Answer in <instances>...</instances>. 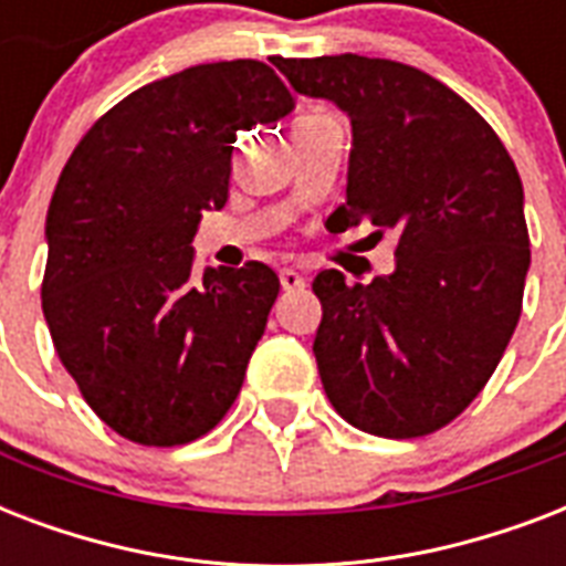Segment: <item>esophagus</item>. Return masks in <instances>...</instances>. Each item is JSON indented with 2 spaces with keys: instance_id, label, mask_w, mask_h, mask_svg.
<instances>
[{
  "instance_id": "34e87169",
  "label": "esophagus",
  "mask_w": 566,
  "mask_h": 566,
  "mask_svg": "<svg viewBox=\"0 0 566 566\" xmlns=\"http://www.w3.org/2000/svg\"><path fill=\"white\" fill-rule=\"evenodd\" d=\"M279 282H282L284 291H302V287H305V275L296 273V270H282V273H279Z\"/></svg>"
}]
</instances>
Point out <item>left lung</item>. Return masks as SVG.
Here are the masks:
<instances>
[{"mask_svg": "<svg viewBox=\"0 0 566 566\" xmlns=\"http://www.w3.org/2000/svg\"><path fill=\"white\" fill-rule=\"evenodd\" d=\"M291 87L353 123L337 231H396L394 273L323 270L314 355L328 402L378 438H422L488 385L523 308V181L488 123L417 66L364 55L279 57Z\"/></svg>", "mask_w": 566, "mask_h": 566, "instance_id": "8db88e82", "label": "left lung"}]
</instances>
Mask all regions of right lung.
Instances as JSON below:
<instances>
[{"label": "right lung", "instance_id": "1", "mask_svg": "<svg viewBox=\"0 0 566 566\" xmlns=\"http://www.w3.org/2000/svg\"><path fill=\"white\" fill-rule=\"evenodd\" d=\"M293 105L261 61L188 66L114 105L70 155L46 211L43 317L123 438L190 443L238 399L279 275L261 261L196 273L190 243L229 199L238 132Z\"/></svg>", "mask_w": 566, "mask_h": 566}]
</instances>
